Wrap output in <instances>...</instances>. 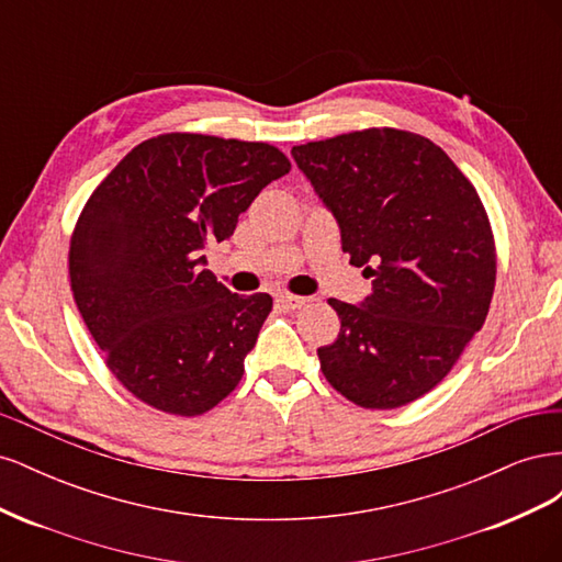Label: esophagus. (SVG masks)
<instances>
[{
  "label": "esophagus",
  "instance_id": "obj_1",
  "mask_svg": "<svg viewBox=\"0 0 562 562\" xmlns=\"http://www.w3.org/2000/svg\"><path fill=\"white\" fill-rule=\"evenodd\" d=\"M277 304L281 310H285V312H295V310H300V307H304V304H307V297H300V295H279L277 297Z\"/></svg>",
  "mask_w": 562,
  "mask_h": 562
}]
</instances>
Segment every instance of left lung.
<instances>
[{
  "instance_id": "obj_1",
  "label": "left lung",
  "mask_w": 562,
  "mask_h": 562,
  "mask_svg": "<svg viewBox=\"0 0 562 562\" xmlns=\"http://www.w3.org/2000/svg\"><path fill=\"white\" fill-rule=\"evenodd\" d=\"M293 159L372 291L328 300L342 328L321 370L361 407L391 411L443 380L483 328L495 241L473 184L417 133L368 128L293 147Z\"/></svg>"
}]
</instances>
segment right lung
Returning <instances> with one entry per match:
<instances>
[{
	"mask_svg": "<svg viewBox=\"0 0 562 562\" xmlns=\"http://www.w3.org/2000/svg\"><path fill=\"white\" fill-rule=\"evenodd\" d=\"M291 171L267 143L166 133L133 147L83 206L70 244L75 302L108 368L133 396L201 415L244 375L271 312L206 269L209 244Z\"/></svg>",
	"mask_w": 562,
	"mask_h": 562,
	"instance_id": "right-lung-1",
	"label": "right lung"
}]
</instances>
